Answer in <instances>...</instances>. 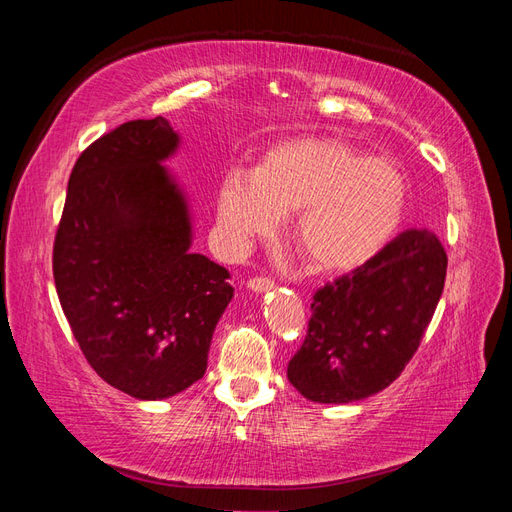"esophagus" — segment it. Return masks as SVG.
Listing matches in <instances>:
<instances>
[{
  "mask_svg": "<svg viewBox=\"0 0 512 512\" xmlns=\"http://www.w3.org/2000/svg\"><path fill=\"white\" fill-rule=\"evenodd\" d=\"M247 288L252 292H269L273 288V280H269V277H254V280L247 282Z\"/></svg>",
  "mask_w": 512,
  "mask_h": 512,
  "instance_id": "1",
  "label": "esophagus"
}]
</instances>
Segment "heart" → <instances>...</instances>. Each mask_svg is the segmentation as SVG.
I'll use <instances>...</instances> for the list:
<instances>
[{"label":"heart","instance_id":"1","mask_svg":"<svg viewBox=\"0 0 512 512\" xmlns=\"http://www.w3.org/2000/svg\"><path fill=\"white\" fill-rule=\"evenodd\" d=\"M406 209L404 170L331 136L277 143L254 173L232 168L218 185V226L232 250L273 237L282 215L297 213L292 241L320 273L374 260L395 239Z\"/></svg>","mask_w":512,"mask_h":512}]
</instances>
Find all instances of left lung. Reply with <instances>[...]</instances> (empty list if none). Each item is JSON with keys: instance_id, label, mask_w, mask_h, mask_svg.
<instances>
[{"instance_id": "obj_1", "label": "left lung", "mask_w": 512, "mask_h": 512, "mask_svg": "<svg viewBox=\"0 0 512 512\" xmlns=\"http://www.w3.org/2000/svg\"><path fill=\"white\" fill-rule=\"evenodd\" d=\"M436 232H401L367 265L316 292L288 380L316 404H352L386 389L412 359L446 277Z\"/></svg>"}]
</instances>
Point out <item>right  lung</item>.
I'll use <instances>...</instances> for the list:
<instances>
[{"label": "right lung", "instance_id": "right-lung-1", "mask_svg": "<svg viewBox=\"0 0 512 512\" xmlns=\"http://www.w3.org/2000/svg\"><path fill=\"white\" fill-rule=\"evenodd\" d=\"M181 136L136 119L76 160L53 247L61 309L85 359L115 389L168 399L205 376L230 273L192 252L190 198L164 166Z\"/></svg>", "mask_w": 512, "mask_h": 512}]
</instances>
